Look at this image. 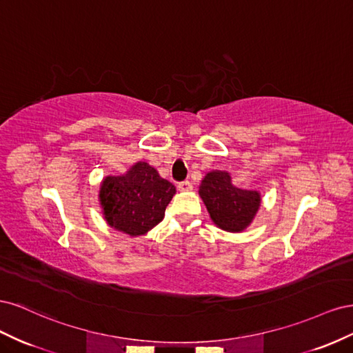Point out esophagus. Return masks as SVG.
Listing matches in <instances>:
<instances>
[{
	"mask_svg": "<svg viewBox=\"0 0 353 353\" xmlns=\"http://www.w3.org/2000/svg\"><path fill=\"white\" fill-rule=\"evenodd\" d=\"M178 190L179 191H191L193 190V184H191L190 181H183V183L178 184Z\"/></svg>",
	"mask_w": 353,
	"mask_h": 353,
	"instance_id": "obj_1",
	"label": "esophagus"
}]
</instances>
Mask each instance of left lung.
<instances>
[{"mask_svg": "<svg viewBox=\"0 0 353 353\" xmlns=\"http://www.w3.org/2000/svg\"><path fill=\"white\" fill-rule=\"evenodd\" d=\"M199 196L215 225L228 232H243L258 213L262 196L256 190H244L232 184L227 170H210L201 179Z\"/></svg>", "mask_w": 353, "mask_h": 353, "instance_id": "left-lung-1", "label": "left lung"}]
</instances>
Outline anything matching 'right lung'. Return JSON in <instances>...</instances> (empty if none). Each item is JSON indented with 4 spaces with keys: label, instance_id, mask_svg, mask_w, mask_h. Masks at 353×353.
<instances>
[{
    "label": "right lung",
    "instance_id": "1",
    "mask_svg": "<svg viewBox=\"0 0 353 353\" xmlns=\"http://www.w3.org/2000/svg\"><path fill=\"white\" fill-rule=\"evenodd\" d=\"M176 188L147 162H137L123 175L104 176L99 201L109 227L140 237L165 218Z\"/></svg>",
    "mask_w": 353,
    "mask_h": 353
}]
</instances>
